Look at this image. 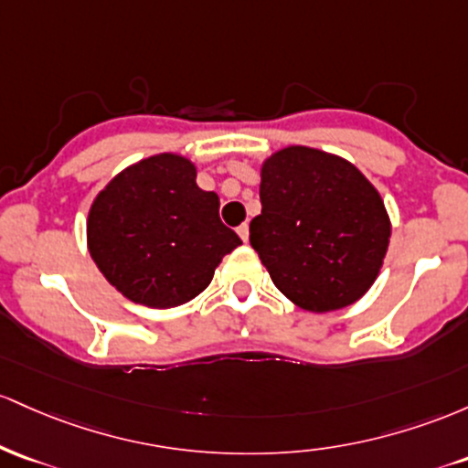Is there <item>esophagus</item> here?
Masks as SVG:
<instances>
[{
	"label": "esophagus",
	"mask_w": 468,
	"mask_h": 468,
	"mask_svg": "<svg viewBox=\"0 0 468 468\" xmlns=\"http://www.w3.org/2000/svg\"><path fill=\"white\" fill-rule=\"evenodd\" d=\"M236 232H239L240 239H243V243H248V240H250V225L248 223L240 225V228L236 229Z\"/></svg>",
	"instance_id": "obj_1"
}]
</instances>
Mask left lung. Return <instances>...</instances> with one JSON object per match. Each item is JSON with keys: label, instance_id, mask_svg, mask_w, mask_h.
<instances>
[{"label": "left lung", "instance_id": "left-lung-1", "mask_svg": "<svg viewBox=\"0 0 468 468\" xmlns=\"http://www.w3.org/2000/svg\"><path fill=\"white\" fill-rule=\"evenodd\" d=\"M261 206L250 243L293 304L334 312L374 285L391 223L358 167L323 150L282 148L261 167Z\"/></svg>", "mask_w": 468, "mask_h": 468}]
</instances>
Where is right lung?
<instances>
[{
    "instance_id": "right-lung-1",
    "label": "right lung",
    "mask_w": 468,
    "mask_h": 468,
    "mask_svg": "<svg viewBox=\"0 0 468 468\" xmlns=\"http://www.w3.org/2000/svg\"><path fill=\"white\" fill-rule=\"evenodd\" d=\"M218 197L197 186L181 154L125 167L88 212V250L99 271L128 301L167 309L212 282L225 254L243 240L218 218Z\"/></svg>"
}]
</instances>
